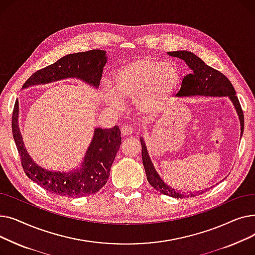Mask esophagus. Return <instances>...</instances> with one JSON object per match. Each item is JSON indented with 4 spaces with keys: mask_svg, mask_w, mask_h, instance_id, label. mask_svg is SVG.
Instances as JSON below:
<instances>
[{
    "mask_svg": "<svg viewBox=\"0 0 255 255\" xmlns=\"http://www.w3.org/2000/svg\"><path fill=\"white\" fill-rule=\"evenodd\" d=\"M121 132H122V134L124 136H126V135H131L132 133L134 132V130H133V128L130 126H123L121 128Z\"/></svg>",
    "mask_w": 255,
    "mask_h": 255,
    "instance_id": "esophagus-1",
    "label": "esophagus"
}]
</instances>
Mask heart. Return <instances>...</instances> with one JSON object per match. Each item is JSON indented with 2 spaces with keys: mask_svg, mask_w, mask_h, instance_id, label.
Instances as JSON below:
<instances>
[{
  "mask_svg": "<svg viewBox=\"0 0 255 255\" xmlns=\"http://www.w3.org/2000/svg\"><path fill=\"white\" fill-rule=\"evenodd\" d=\"M179 83V71L170 63L144 57L130 61L115 70L111 87L104 92L105 101L118 109L121 99L133 100L143 114H154L171 97Z\"/></svg>",
  "mask_w": 255,
  "mask_h": 255,
  "instance_id": "1",
  "label": "heart"
}]
</instances>
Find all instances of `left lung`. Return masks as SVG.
<instances>
[{
  "label": "left lung",
  "instance_id": "8db88e82",
  "mask_svg": "<svg viewBox=\"0 0 255 255\" xmlns=\"http://www.w3.org/2000/svg\"><path fill=\"white\" fill-rule=\"evenodd\" d=\"M170 57H175L183 60L187 66L189 67L191 72L187 74L183 82L178 97H192V96H206V97H229L233 102L235 110L239 116L241 124V136L243 135L244 131V115L242 107L239 102L238 97L236 96V91L232 83L224 74L220 71L212 68L208 66L202 59H199L194 53L187 50H177L167 52ZM141 143V158L142 164L144 167L145 176L148 182L151 184L154 189L160 193L169 195L176 198H183L187 196H195L196 194L190 193L189 195L179 192L172 187L164 183V181L160 178L158 172L156 171L152 160L149 156L148 150H146L145 142L142 136L139 137ZM204 191L200 192L202 194Z\"/></svg>",
  "mask_w": 255,
  "mask_h": 255
}]
</instances>
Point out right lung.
I'll return each mask as SVG.
<instances>
[{"instance_id": "add662e5", "label": "right lung", "mask_w": 255, "mask_h": 255, "mask_svg": "<svg viewBox=\"0 0 255 255\" xmlns=\"http://www.w3.org/2000/svg\"><path fill=\"white\" fill-rule=\"evenodd\" d=\"M106 51L93 49L70 53L30 76L22 89L44 85L66 78L83 80L97 89L100 84L103 67L107 62ZM19 105L15 101L12 114V133L21 166L32 181L45 190L61 196L82 197L98 192L110 177L111 167L122 138L118 126L111 129L96 128L82 164L71 171H53L39 166L26 152L18 126Z\"/></svg>"}]
</instances>
